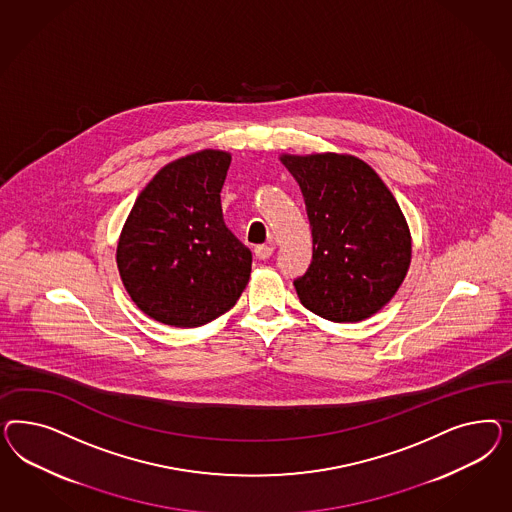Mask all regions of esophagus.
Wrapping results in <instances>:
<instances>
[{
    "instance_id": "esophagus-1",
    "label": "esophagus",
    "mask_w": 512,
    "mask_h": 512,
    "mask_svg": "<svg viewBox=\"0 0 512 512\" xmlns=\"http://www.w3.org/2000/svg\"><path fill=\"white\" fill-rule=\"evenodd\" d=\"M253 251H255V257H257V259L264 261V259H268V257L274 253V248H272V246H257Z\"/></svg>"
}]
</instances>
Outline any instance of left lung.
I'll list each match as a JSON object with an SVG mask.
<instances>
[{
    "mask_svg": "<svg viewBox=\"0 0 512 512\" xmlns=\"http://www.w3.org/2000/svg\"><path fill=\"white\" fill-rule=\"evenodd\" d=\"M310 219L313 255L295 279L302 306L334 323L381 310L411 263V234L394 195L355 155L283 154Z\"/></svg>",
    "mask_w": 512,
    "mask_h": 512,
    "instance_id": "8db88e82",
    "label": "left lung"
}]
</instances>
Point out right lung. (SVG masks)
I'll use <instances>...</instances> for the list:
<instances>
[{
    "mask_svg": "<svg viewBox=\"0 0 512 512\" xmlns=\"http://www.w3.org/2000/svg\"><path fill=\"white\" fill-rule=\"evenodd\" d=\"M231 154L201 150L155 174L127 216L116 263L131 300L178 328L202 326L231 310L248 285L251 251L221 212Z\"/></svg>",
    "mask_w": 512,
    "mask_h": 512,
    "instance_id": "obj_1",
    "label": "right lung"
}]
</instances>
